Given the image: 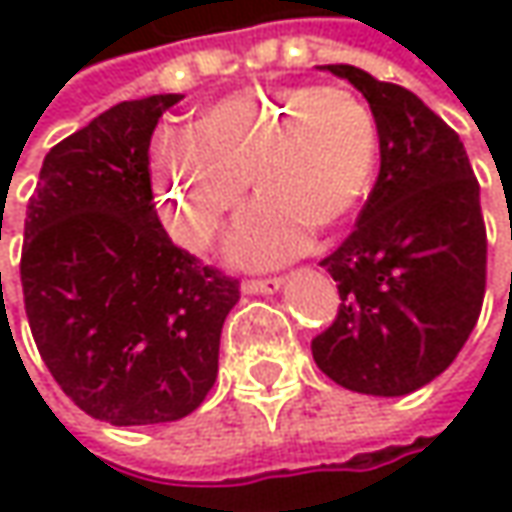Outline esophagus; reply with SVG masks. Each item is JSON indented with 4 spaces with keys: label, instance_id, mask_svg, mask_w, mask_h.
Segmentation results:
<instances>
[{
    "label": "esophagus",
    "instance_id": "1",
    "mask_svg": "<svg viewBox=\"0 0 512 512\" xmlns=\"http://www.w3.org/2000/svg\"><path fill=\"white\" fill-rule=\"evenodd\" d=\"M281 279H248L242 281V293H248V296H267V293H279Z\"/></svg>",
    "mask_w": 512,
    "mask_h": 512
}]
</instances>
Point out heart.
Segmentation results:
<instances>
[{"mask_svg":"<svg viewBox=\"0 0 512 512\" xmlns=\"http://www.w3.org/2000/svg\"><path fill=\"white\" fill-rule=\"evenodd\" d=\"M372 109L341 87L239 92L154 149L157 205L171 236L208 248L242 205L248 180L262 197L228 236V259L267 267L307 248L358 208L377 171Z\"/></svg>","mask_w":512,"mask_h":512,"instance_id":"b5f03b06","label":"heart"}]
</instances>
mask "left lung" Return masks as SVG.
I'll list each match as a JSON object with an SVG mask.
<instances>
[{
  "mask_svg": "<svg viewBox=\"0 0 512 512\" xmlns=\"http://www.w3.org/2000/svg\"><path fill=\"white\" fill-rule=\"evenodd\" d=\"M321 70L369 101L380 174L355 231L321 262L341 307L312 358L349 392L403 397L442 375L476 327L488 270L479 183L459 135L414 92L349 64Z\"/></svg>",
  "mask_w": 512,
  "mask_h": 512,
  "instance_id": "1",
  "label": "left lung"
}]
</instances>
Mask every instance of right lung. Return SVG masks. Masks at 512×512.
Returning a JSON list of instances; mask_svg holds the SVG:
<instances>
[{"mask_svg": "<svg viewBox=\"0 0 512 512\" xmlns=\"http://www.w3.org/2000/svg\"><path fill=\"white\" fill-rule=\"evenodd\" d=\"M183 95L106 109L53 146L27 202L24 310L50 375L112 425L183 420L211 392L239 281L180 250L154 211L149 143Z\"/></svg>", "mask_w": 512, "mask_h": 512, "instance_id": "1", "label": "right lung"}]
</instances>
